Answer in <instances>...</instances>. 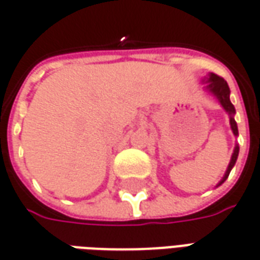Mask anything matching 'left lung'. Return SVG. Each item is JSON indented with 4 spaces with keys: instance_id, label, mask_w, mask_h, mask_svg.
Listing matches in <instances>:
<instances>
[{
    "instance_id": "8db88e82",
    "label": "left lung",
    "mask_w": 260,
    "mask_h": 260,
    "mask_svg": "<svg viewBox=\"0 0 260 260\" xmlns=\"http://www.w3.org/2000/svg\"><path fill=\"white\" fill-rule=\"evenodd\" d=\"M203 83H205V90H206L207 93H210L212 96L216 97V99H217V102L220 103V106L224 108V111L229 114L231 131H233L234 136H238V126H237V122H235V119H234L235 108L234 106H233L231 100H230V87L229 85H227V82H225L223 78L217 76V75L209 74L206 78L203 79ZM238 153H240V147H238V145H235L234 152H233V154H231V160H230L229 167H227V170H225L223 178L218 181V184L216 185V188L221 185L224 181L229 178L230 171L233 170V167L235 166V161H237V158H238Z\"/></svg>"
}]
</instances>
